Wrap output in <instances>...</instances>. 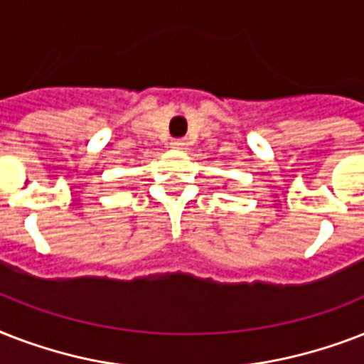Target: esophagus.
<instances>
[{
    "label": "esophagus",
    "mask_w": 364,
    "mask_h": 364,
    "mask_svg": "<svg viewBox=\"0 0 364 364\" xmlns=\"http://www.w3.org/2000/svg\"><path fill=\"white\" fill-rule=\"evenodd\" d=\"M170 145L173 149H187L188 141H187V139H185V137H177V139H171Z\"/></svg>",
    "instance_id": "obj_1"
}]
</instances>
